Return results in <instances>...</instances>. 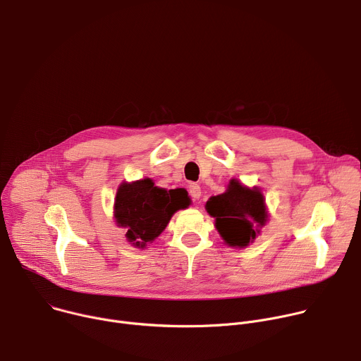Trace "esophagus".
<instances>
[{"label":"esophagus","instance_id":"34e87169","mask_svg":"<svg viewBox=\"0 0 361 361\" xmlns=\"http://www.w3.org/2000/svg\"><path fill=\"white\" fill-rule=\"evenodd\" d=\"M188 192L192 197V200H198L201 197V188H200L198 184H194V183L190 184L188 185Z\"/></svg>","mask_w":361,"mask_h":361}]
</instances>
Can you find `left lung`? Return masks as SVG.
<instances>
[{
	"label": "left lung",
	"mask_w": 361,
	"mask_h": 361,
	"mask_svg": "<svg viewBox=\"0 0 361 361\" xmlns=\"http://www.w3.org/2000/svg\"><path fill=\"white\" fill-rule=\"evenodd\" d=\"M205 210L216 219V228L231 247H247L267 221L264 195L260 188H248L230 180L227 191L210 197Z\"/></svg>",
	"instance_id": "left-lung-1"
}]
</instances>
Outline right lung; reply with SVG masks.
<instances>
[{
	"instance_id": "obj_1",
	"label": "right lung",
	"mask_w": 361,
	"mask_h": 361,
	"mask_svg": "<svg viewBox=\"0 0 361 361\" xmlns=\"http://www.w3.org/2000/svg\"><path fill=\"white\" fill-rule=\"evenodd\" d=\"M190 205L187 191L156 187L149 178L123 183L116 195L114 217L126 228L127 240L138 248L152 243L167 227L173 214Z\"/></svg>"
}]
</instances>
